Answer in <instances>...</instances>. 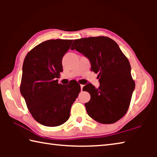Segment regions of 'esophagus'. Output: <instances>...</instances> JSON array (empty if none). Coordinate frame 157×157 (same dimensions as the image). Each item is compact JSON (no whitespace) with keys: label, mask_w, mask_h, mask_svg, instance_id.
Masks as SVG:
<instances>
[{"label":"esophagus","mask_w":157,"mask_h":157,"mask_svg":"<svg viewBox=\"0 0 157 157\" xmlns=\"http://www.w3.org/2000/svg\"><path fill=\"white\" fill-rule=\"evenodd\" d=\"M80 87H81V91H82V89H83V87H84V85L81 84L80 85Z\"/></svg>","instance_id":"1"}]
</instances>
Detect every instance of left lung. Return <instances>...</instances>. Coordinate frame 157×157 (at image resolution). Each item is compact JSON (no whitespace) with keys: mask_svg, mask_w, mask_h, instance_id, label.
<instances>
[{"mask_svg":"<svg viewBox=\"0 0 157 157\" xmlns=\"http://www.w3.org/2000/svg\"><path fill=\"white\" fill-rule=\"evenodd\" d=\"M71 50L88 58L91 70L98 73L100 86L91 84L83 87L91 100L85 103L89 116L98 123L111 124L124 116L129 109L135 82L129 60L113 39L107 36L74 40Z\"/></svg>","mask_w":157,"mask_h":157,"instance_id":"obj_1","label":"left lung"}]
</instances>
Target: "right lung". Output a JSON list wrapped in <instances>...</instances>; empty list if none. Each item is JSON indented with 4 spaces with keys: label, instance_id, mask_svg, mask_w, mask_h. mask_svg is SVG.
Instances as JSON below:
<instances>
[{
    "label": "right lung",
    "instance_id": "obj_1",
    "mask_svg": "<svg viewBox=\"0 0 157 157\" xmlns=\"http://www.w3.org/2000/svg\"><path fill=\"white\" fill-rule=\"evenodd\" d=\"M72 39H50L32 49L24 59L20 91L34 120L48 127L66 123L80 85L71 80L58 83L63 71L62 58Z\"/></svg>",
    "mask_w": 157,
    "mask_h": 157
}]
</instances>
